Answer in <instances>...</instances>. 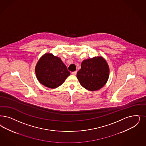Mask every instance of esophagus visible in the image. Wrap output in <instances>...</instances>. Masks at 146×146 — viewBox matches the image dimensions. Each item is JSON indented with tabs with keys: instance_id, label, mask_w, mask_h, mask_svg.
I'll use <instances>...</instances> for the list:
<instances>
[{
	"instance_id": "1",
	"label": "esophagus",
	"mask_w": 146,
	"mask_h": 146,
	"mask_svg": "<svg viewBox=\"0 0 146 146\" xmlns=\"http://www.w3.org/2000/svg\"><path fill=\"white\" fill-rule=\"evenodd\" d=\"M76 73H77V71H76V70L74 71V72H72V74L73 75V76H76Z\"/></svg>"
}]
</instances>
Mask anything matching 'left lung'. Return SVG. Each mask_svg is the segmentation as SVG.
I'll return each mask as SVG.
<instances>
[{
  "instance_id": "8db88e82",
  "label": "left lung",
  "mask_w": 146,
  "mask_h": 146,
  "mask_svg": "<svg viewBox=\"0 0 146 146\" xmlns=\"http://www.w3.org/2000/svg\"><path fill=\"white\" fill-rule=\"evenodd\" d=\"M110 68L102 56L84 60L76 77L81 85L90 91H98L103 87L108 79Z\"/></svg>"
}]
</instances>
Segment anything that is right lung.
Segmentation results:
<instances>
[{"label":"right lung","mask_w":146,"mask_h":146,"mask_svg":"<svg viewBox=\"0 0 146 146\" xmlns=\"http://www.w3.org/2000/svg\"><path fill=\"white\" fill-rule=\"evenodd\" d=\"M35 71L40 84L50 88L61 85L70 75L60 58L52 53H46L40 58L35 66Z\"/></svg>","instance_id":"obj_1"}]
</instances>
